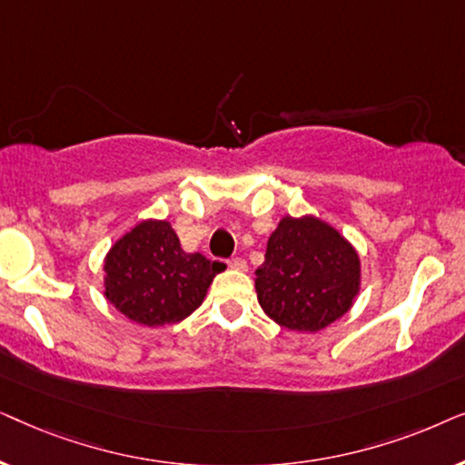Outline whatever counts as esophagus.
<instances>
[{"label": "esophagus", "instance_id": "esophagus-1", "mask_svg": "<svg viewBox=\"0 0 465 465\" xmlns=\"http://www.w3.org/2000/svg\"><path fill=\"white\" fill-rule=\"evenodd\" d=\"M228 266H231V269H234V271H241V272H243V271H247V262H245V260L243 258H231V262H228Z\"/></svg>", "mask_w": 465, "mask_h": 465}]
</instances>
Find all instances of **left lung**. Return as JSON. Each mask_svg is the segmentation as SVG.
<instances>
[{
  "label": "left lung",
  "mask_w": 465,
  "mask_h": 465,
  "mask_svg": "<svg viewBox=\"0 0 465 465\" xmlns=\"http://www.w3.org/2000/svg\"><path fill=\"white\" fill-rule=\"evenodd\" d=\"M253 282L272 322L292 332H320L353 307L361 290L360 253L317 215H283Z\"/></svg>",
  "instance_id": "obj_1"
}]
</instances>
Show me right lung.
<instances>
[{
  "mask_svg": "<svg viewBox=\"0 0 465 465\" xmlns=\"http://www.w3.org/2000/svg\"><path fill=\"white\" fill-rule=\"evenodd\" d=\"M226 264L188 253L167 220L137 222L104 260V296L126 320L161 328L199 309Z\"/></svg>",
  "mask_w": 465,
  "mask_h": 465,
  "instance_id": "right-lung-1",
  "label": "right lung"
}]
</instances>
